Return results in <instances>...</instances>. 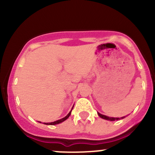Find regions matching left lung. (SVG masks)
<instances>
[{
	"mask_svg": "<svg viewBox=\"0 0 155 155\" xmlns=\"http://www.w3.org/2000/svg\"><path fill=\"white\" fill-rule=\"evenodd\" d=\"M98 115H99L101 118H104V119H106V120H109V121H116V120H120V119H122V118H124V117H122V118H112V117H108V116H106V115H102V114H100L99 112H97Z\"/></svg>",
	"mask_w": 155,
	"mask_h": 155,
	"instance_id": "1",
	"label": "left lung"
}]
</instances>
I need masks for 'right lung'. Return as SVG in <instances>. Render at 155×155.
<instances>
[{
    "instance_id": "obj_1",
    "label": "right lung",
    "mask_w": 155,
    "mask_h": 155,
    "mask_svg": "<svg viewBox=\"0 0 155 155\" xmlns=\"http://www.w3.org/2000/svg\"><path fill=\"white\" fill-rule=\"evenodd\" d=\"M72 109H71V111H72ZM71 111H70V112H69L68 113V115H67V116H65L64 118H61V119H60V120H58V121H54V122H51V123H44L45 124H48V125H54V124H59V123H61V122H63L64 121H65V120L66 119H68V118H69V116H70V114H71Z\"/></svg>"
}]
</instances>
